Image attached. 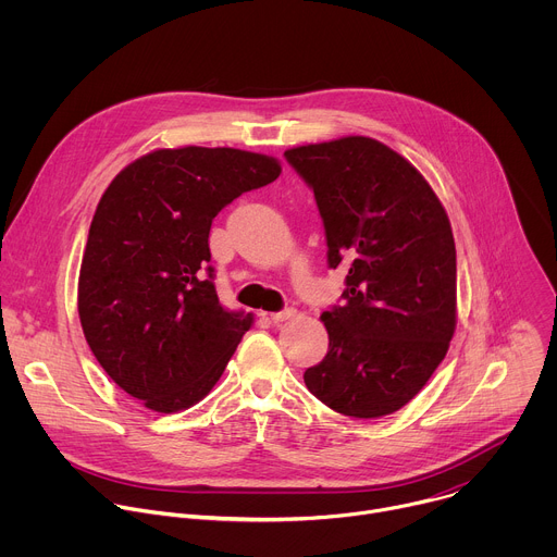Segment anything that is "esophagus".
<instances>
[{"label": "esophagus", "instance_id": "1", "mask_svg": "<svg viewBox=\"0 0 557 557\" xmlns=\"http://www.w3.org/2000/svg\"><path fill=\"white\" fill-rule=\"evenodd\" d=\"M295 314H297L295 308H284V310H280V312H271V320H273V324H282V322L293 320Z\"/></svg>", "mask_w": 557, "mask_h": 557}]
</instances>
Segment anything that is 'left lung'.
Listing matches in <instances>:
<instances>
[{"instance_id": "8db88e82", "label": "left lung", "mask_w": 557, "mask_h": 557, "mask_svg": "<svg viewBox=\"0 0 557 557\" xmlns=\"http://www.w3.org/2000/svg\"><path fill=\"white\" fill-rule=\"evenodd\" d=\"M284 158L314 194L329 267L348 269L344 301L322 312L329 352L304 383L339 414H392L421 392L454 337L449 218L417 168L374 138L301 145Z\"/></svg>"}]
</instances>
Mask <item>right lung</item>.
Returning a JSON list of instances; mask_svg holds the SVG:
<instances>
[{
  "instance_id": "obj_1",
  "label": "right lung",
  "mask_w": 557,
  "mask_h": 557,
  "mask_svg": "<svg viewBox=\"0 0 557 557\" xmlns=\"http://www.w3.org/2000/svg\"><path fill=\"white\" fill-rule=\"evenodd\" d=\"M271 156L231 147L156 149L106 189L78 273L84 335L112 381L153 412L198 404L222 376L251 314L213 286V218L280 176Z\"/></svg>"
}]
</instances>
